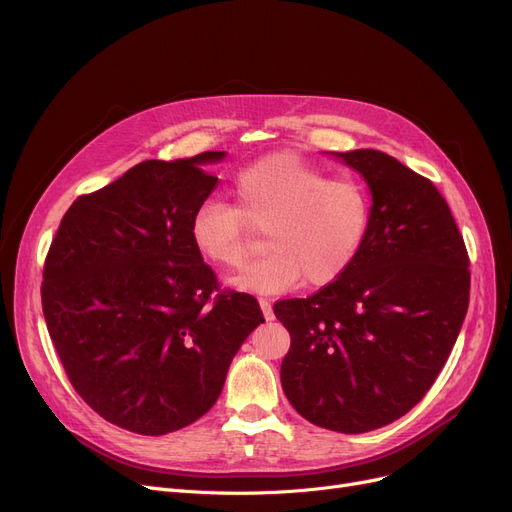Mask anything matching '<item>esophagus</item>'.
<instances>
[{"label": "esophagus", "mask_w": 512, "mask_h": 512, "mask_svg": "<svg viewBox=\"0 0 512 512\" xmlns=\"http://www.w3.org/2000/svg\"><path fill=\"white\" fill-rule=\"evenodd\" d=\"M259 307H261V311H263V317H265V321H272L274 319V313H272V303L267 301V299H259Z\"/></svg>", "instance_id": "34e87169"}]
</instances>
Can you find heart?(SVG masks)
Masks as SVG:
<instances>
[{
    "label": "heart",
    "mask_w": 512,
    "mask_h": 512,
    "mask_svg": "<svg viewBox=\"0 0 512 512\" xmlns=\"http://www.w3.org/2000/svg\"><path fill=\"white\" fill-rule=\"evenodd\" d=\"M234 205L207 199L191 215L188 238L199 257L222 270L247 255L251 228L265 230V255L247 265L232 286L280 294L328 286L344 276L369 234L371 199L353 178H330L309 159L278 151L251 161L232 178Z\"/></svg>",
    "instance_id": "b5f03b06"
}]
</instances>
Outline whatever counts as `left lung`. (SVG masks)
Returning a JSON list of instances; mask_svg holds the SVG:
<instances>
[{"mask_svg":"<svg viewBox=\"0 0 512 512\" xmlns=\"http://www.w3.org/2000/svg\"><path fill=\"white\" fill-rule=\"evenodd\" d=\"M371 193L357 261L307 299L274 305L290 334L280 380L307 421L365 434L432 388L469 307V257L432 180L375 149L330 153Z\"/></svg>","mask_w":512,"mask_h":512,"instance_id":"obj_1","label":"left lung"}]
</instances>
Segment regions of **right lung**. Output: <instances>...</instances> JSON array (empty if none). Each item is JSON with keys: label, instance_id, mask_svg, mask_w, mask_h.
Returning <instances> with one entry per match:
<instances>
[{"label": "right lung", "instance_id": "obj_1", "mask_svg": "<svg viewBox=\"0 0 512 512\" xmlns=\"http://www.w3.org/2000/svg\"><path fill=\"white\" fill-rule=\"evenodd\" d=\"M226 151L147 159L78 197L43 270V315L87 405L128 432L164 436L203 417L228 367L263 324L257 299L226 292L191 245L188 222Z\"/></svg>", "mask_w": 512, "mask_h": 512}]
</instances>
